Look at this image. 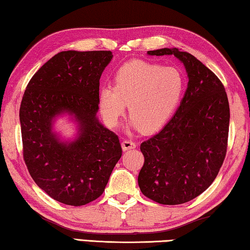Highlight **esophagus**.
Here are the masks:
<instances>
[{
	"label": "esophagus",
	"instance_id": "esophagus-1",
	"mask_svg": "<svg viewBox=\"0 0 250 250\" xmlns=\"http://www.w3.org/2000/svg\"><path fill=\"white\" fill-rule=\"evenodd\" d=\"M122 149H124V151H126V150H131L134 149L137 146L136 142H133L131 140H124L121 144Z\"/></svg>",
	"mask_w": 250,
	"mask_h": 250
}]
</instances>
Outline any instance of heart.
<instances>
[{
  "mask_svg": "<svg viewBox=\"0 0 250 250\" xmlns=\"http://www.w3.org/2000/svg\"><path fill=\"white\" fill-rule=\"evenodd\" d=\"M114 84L99 90V106L105 124L117 125L128 110V125L145 132L159 130L179 105L186 81L180 70L146 61H131L114 74Z\"/></svg>",
  "mask_w": 250,
  "mask_h": 250,
  "instance_id": "obj_1",
  "label": "heart"
}]
</instances>
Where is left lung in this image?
Instances as JSON below:
<instances>
[{
  "label": "left lung",
  "mask_w": 250,
  "mask_h": 250,
  "mask_svg": "<svg viewBox=\"0 0 250 250\" xmlns=\"http://www.w3.org/2000/svg\"><path fill=\"white\" fill-rule=\"evenodd\" d=\"M146 54L175 55L189 81L168 124L140 146L145 164L138 185L158 204H185L212 184L223 165L230 119L228 98L216 74L192 54L177 47Z\"/></svg>",
  "instance_id": "left-lung-1"
}]
</instances>
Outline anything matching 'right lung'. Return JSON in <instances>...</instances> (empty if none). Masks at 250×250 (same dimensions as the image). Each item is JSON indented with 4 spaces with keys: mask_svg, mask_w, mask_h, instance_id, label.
<instances>
[{
    "mask_svg": "<svg viewBox=\"0 0 250 250\" xmlns=\"http://www.w3.org/2000/svg\"><path fill=\"white\" fill-rule=\"evenodd\" d=\"M111 51H62L31 79L20 106L23 157L32 179L54 200L82 206L102 195L122 149L99 121V85ZM73 123V136L55 128Z\"/></svg>",
    "mask_w": 250,
    "mask_h": 250,
    "instance_id": "right-lung-1",
    "label": "right lung"
}]
</instances>
